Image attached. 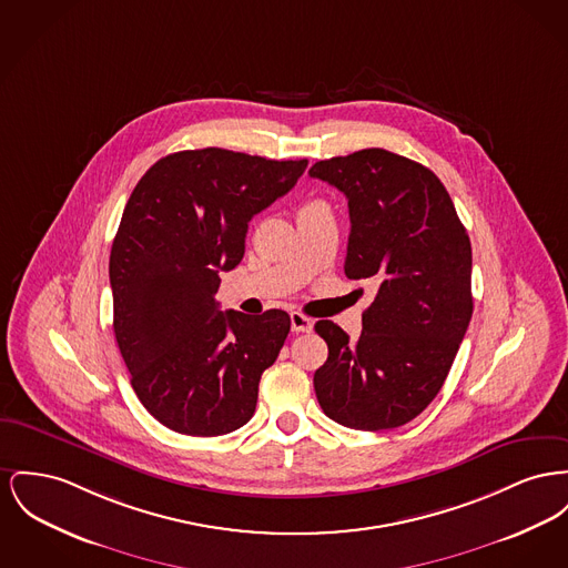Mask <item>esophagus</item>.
I'll list each match as a JSON object with an SVG mask.
<instances>
[{"instance_id":"1","label":"esophagus","mask_w":568,"mask_h":568,"mask_svg":"<svg viewBox=\"0 0 568 568\" xmlns=\"http://www.w3.org/2000/svg\"><path fill=\"white\" fill-rule=\"evenodd\" d=\"M290 320H292V331L294 333H311L313 331V320H308L306 315H302V313H292L290 315Z\"/></svg>"}]
</instances>
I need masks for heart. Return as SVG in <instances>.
Segmentation results:
<instances>
[{"mask_svg": "<svg viewBox=\"0 0 568 568\" xmlns=\"http://www.w3.org/2000/svg\"><path fill=\"white\" fill-rule=\"evenodd\" d=\"M308 205H313V203H308ZM308 205H304V207H308Z\"/></svg>", "mask_w": 568, "mask_h": 568, "instance_id": "obj_1", "label": "heart"}]
</instances>
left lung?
<instances>
[{
    "mask_svg": "<svg viewBox=\"0 0 568 568\" xmlns=\"http://www.w3.org/2000/svg\"><path fill=\"white\" fill-rule=\"evenodd\" d=\"M349 207L347 278H373L356 341L331 320L315 395L334 423L379 432L414 420L439 393L471 320V246L432 169L382 148L308 169Z\"/></svg>",
    "mask_w": 568,
    "mask_h": 568,
    "instance_id": "left-lung-1",
    "label": "left lung"
}]
</instances>
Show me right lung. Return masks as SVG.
<instances>
[{
    "label": "right lung",
    "instance_id": "right-lung-1",
    "mask_svg": "<svg viewBox=\"0 0 568 568\" xmlns=\"http://www.w3.org/2000/svg\"><path fill=\"white\" fill-rule=\"evenodd\" d=\"M306 159L184 150L136 182L109 257L113 333L143 407L171 432L232 434L255 414L290 315L221 311V272L244 257L248 221L298 182Z\"/></svg>",
    "mask_w": 568,
    "mask_h": 568
}]
</instances>
